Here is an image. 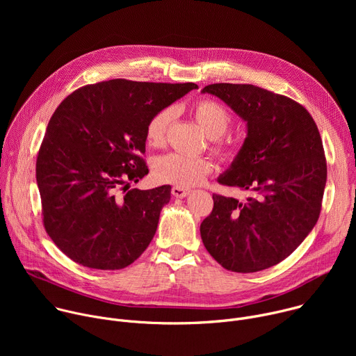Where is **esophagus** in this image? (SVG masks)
I'll return each mask as SVG.
<instances>
[{
    "label": "esophagus",
    "instance_id": "34e87169",
    "mask_svg": "<svg viewBox=\"0 0 356 356\" xmlns=\"http://www.w3.org/2000/svg\"><path fill=\"white\" fill-rule=\"evenodd\" d=\"M172 194H173L175 197H177V198H183V197H186V195L190 194V190H186V188H183V187L175 186V187L172 188Z\"/></svg>",
    "mask_w": 356,
    "mask_h": 356
}]
</instances>
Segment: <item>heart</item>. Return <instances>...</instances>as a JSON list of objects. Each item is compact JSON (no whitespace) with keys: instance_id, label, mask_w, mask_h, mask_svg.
<instances>
[{"instance_id":"b5f03b06","label":"heart","mask_w":356,"mask_h":356,"mask_svg":"<svg viewBox=\"0 0 356 356\" xmlns=\"http://www.w3.org/2000/svg\"><path fill=\"white\" fill-rule=\"evenodd\" d=\"M193 113L198 125L204 129L209 138L214 140L222 136L231 124L228 111L211 99L200 101L195 104ZM173 118L175 110L163 108L147 121L145 136L149 146L161 147L165 145ZM216 150L221 152V147L216 146ZM211 170L213 165L207 158L188 156L183 154H168L159 156L152 165V173L158 181L175 184L177 187L198 186L211 173Z\"/></svg>"}]
</instances>
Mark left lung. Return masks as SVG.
Instances as JSON below:
<instances>
[{
    "label": "left lung",
    "instance_id": "8db88e82",
    "mask_svg": "<svg viewBox=\"0 0 356 356\" xmlns=\"http://www.w3.org/2000/svg\"><path fill=\"white\" fill-rule=\"evenodd\" d=\"M220 98L246 124V138L218 183L248 193L242 201L213 194L200 234L225 269L252 273L286 259L314 228L327 183L318 128L296 101L252 84L217 83Z\"/></svg>",
    "mask_w": 356,
    "mask_h": 356
}]
</instances>
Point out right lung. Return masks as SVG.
I'll list each match as a JSON object with an SVG mask.
<instances>
[{"label":"right lung","instance_id":"obj_1","mask_svg":"<svg viewBox=\"0 0 356 356\" xmlns=\"http://www.w3.org/2000/svg\"><path fill=\"white\" fill-rule=\"evenodd\" d=\"M194 83L108 80L66 97L50 118L36 161L43 224L76 264L117 270L154 238L170 186L129 188L147 175L145 129Z\"/></svg>","mask_w":356,"mask_h":356}]
</instances>
